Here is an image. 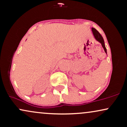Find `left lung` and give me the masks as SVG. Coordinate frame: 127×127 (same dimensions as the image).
Here are the masks:
<instances>
[{
  "mask_svg": "<svg viewBox=\"0 0 127 127\" xmlns=\"http://www.w3.org/2000/svg\"><path fill=\"white\" fill-rule=\"evenodd\" d=\"M91 30H92V32H93V35H94V37H95V39H96V40H97V41H98V42H100V43H101L102 47H103V49H104V52H105L107 54V50H106L105 44H104V39H103V37H102L101 34L99 33V32L97 31V30H96L95 29L93 28V27H92Z\"/></svg>",
  "mask_w": 127,
  "mask_h": 127,
  "instance_id": "obj_1",
  "label": "left lung"
}]
</instances>
